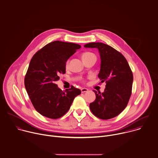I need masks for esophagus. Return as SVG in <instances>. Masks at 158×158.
Here are the masks:
<instances>
[{
	"label": "esophagus",
	"mask_w": 158,
	"mask_h": 158,
	"mask_svg": "<svg viewBox=\"0 0 158 158\" xmlns=\"http://www.w3.org/2000/svg\"><path fill=\"white\" fill-rule=\"evenodd\" d=\"M88 89H86V88H82V89H81V92L82 93H85V92H88Z\"/></svg>",
	"instance_id": "obj_1"
}]
</instances>
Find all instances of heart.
<instances>
[{"instance_id": "heart-1", "label": "heart", "mask_w": 158, "mask_h": 158, "mask_svg": "<svg viewBox=\"0 0 158 158\" xmlns=\"http://www.w3.org/2000/svg\"><path fill=\"white\" fill-rule=\"evenodd\" d=\"M95 56L93 53L92 52H84L82 53V60H85V59H87V58H89L92 56ZM68 63L69 61H67L66 63V66H68Z\"/></svg>"}]
</instances>
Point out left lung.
<instances>
[{
  "label": "left lung",
  "instance_id": "left-lung-1",
  "mask_svg": "<svg viewBox=\"0 0 158 158\" xmlns=\"http://www.w3.org/2000/svg\"><path fill=\"white\" fill-rule=\"evenodd\" d=\"M85 48H97L101 58L98 77L106 82L103 93L94 90L95 100L90 104L92 113L101 119H110L119 115L127 106L132 94L133 74L124 55L112 47L92 42Z\"/></svg>",
  "mask_w": 158,
  "mask_h": 158
}]
</instances>
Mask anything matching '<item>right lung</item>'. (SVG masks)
<instances>
[{"instance_id":"obj_1","label":"right lung","mask_w":158,"mask_h":158,"mask_svg":"<svg viewBox=\"0 0 158 158\" xmlns=\"http://www.w3.org/2000/svg\"><path fill=\"white\" fill-rule=\"evenodd\" d=\"M79 44L56 40L48 43L32 56L24 77V85L31 102L41 115L58 119L69 110L74 98L81 94L73 85L62 91L55 81L66 73V61Z\"/></svg>"}]
</instances>
